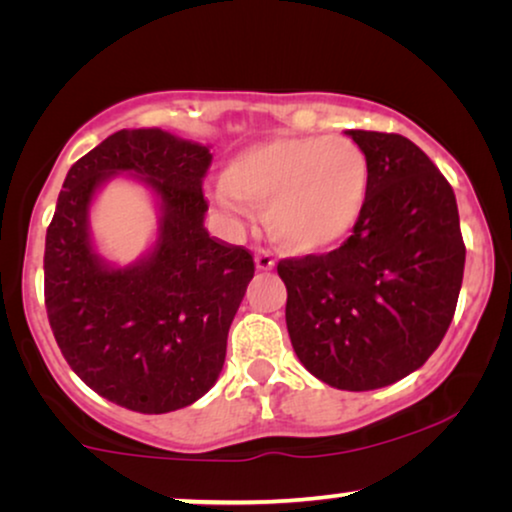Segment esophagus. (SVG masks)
<instances>
[{
  "instance_id": "34e87169",
  "label": "esophagus",
  "mask_w": 512,
  "mask_h": 512,
  "mask_svg": "<svg viewBox=\"0 0 512 512\" xmlns=\"http://www.w3.org/2000/svg\"><path fill=\"white\" fill-rule=\"evenodd\" d=\"M254 261H256V268H258V270H272V268H275V258H272L270 249L258 247Z\"/></svg>"
}]
</instances>
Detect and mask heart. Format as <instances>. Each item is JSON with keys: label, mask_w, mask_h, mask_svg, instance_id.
<instances>
[{"label": "heart", "mask_w": 512, "mask_h": 512, "mask_svg": "<svg viewBox=\"0 0 512 512\" xmlns=\"http://www.w3.org/2000/svg\"><path fill=\"white\" fill-rule=\"evenodd\" d=\"M368 191V156L352 137L282 135L237 151L214 198L230 214L265 205V226L277 244L317 254L359 226Z\"/></svg>", "instance_id": "1"}]
</instances>
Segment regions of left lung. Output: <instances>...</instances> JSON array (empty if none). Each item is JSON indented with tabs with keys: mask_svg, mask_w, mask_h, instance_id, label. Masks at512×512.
Returning a JSON list of instances; mask_svg holds the SVG:
<instances>
[{
	"mask_svg": "<svg viewBox=\"0 0 512 512\" xmlns=\"http://www.w3.org/2000/svg\"><path fill=\"white\" fill-rule=\"evenodd\" d=\"M366 151L359 226L321 256L284 258L293 352L345 391L389 387L422 368L457 310L466 247L457 198L429 156L394 132L347 130Z\"/></svg>",
	"mask_w": 512,
	"mask_h": 512,
	"instance_id": "left-lung-1",
	"label": "left lung"
}]
</instances>
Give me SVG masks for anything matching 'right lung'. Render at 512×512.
<instances>
[{"label":"right lung","instance_id":"1","mask_svg":"<svg viewBox=\"0 0 512 512\" xmlns=\"http://www.w3.org/2000/svg\"><path fill=\"white\" fill-rule=\"evenodd\" d=\"M209 163V146L160 128L118 130L76 160L58 195L44 251L48 321L74 373L121 408H186L226 361L254 258L207 233ZM116 173L151 187L161 212L157 244L125 269L96 254L87 221L96 188Z\"/></svg>","mask_w":512,"mask_h":512}]
</instances>
